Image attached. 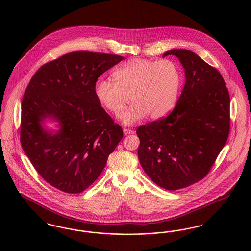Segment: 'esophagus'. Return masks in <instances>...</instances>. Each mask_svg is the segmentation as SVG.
<instances>
[{
    "label": "esophagus",
    "instance_id": "esophagus-1",
    "mask_svg": "<svg viewBox=\"0 0 251 251\" xmlns=\"http://www.w3.org/2000/svg\"><path fill=\"white\" fill-rule=\"evenodd\" d=\"M123 132L127 135V134H130V133H133L134 131H132V130H131V129H127V128H124L123 129Z\"/></svg>",
    "mask_w": 251,
    "mask_h": 251
}]
</instances>
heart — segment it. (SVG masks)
Returning <instances> with one entry per match:
<instances>
[{
  "mask_svg": "<svg viewBox=\"0 0 251 251\" xmlns=\"http://www.w3.org/2000/svg\"><path fill=\"white\" fill-rule=\"evenodd\" d=\"M114 82L97 81L94 94L101 106L120 115L128 102L133 103L120 117L127 125L149 116L165 118L175 107L182 83L179 65L170 59L129 60L113 73Z\"/></svg>",
  "mask_w": 251,
  "mask_h": 251,
  "instance_id": "b5f03b06",
  "label": "heart"
}]
</instances>
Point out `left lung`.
<instances>
[{
	"label": "left lung",
	"instance_id": "8db88e82",
	"mask_svg": "<svg viewBox=\"0 0 251 251\" xmlns=\"http://www.w3.org/2000/svg\"><path fill=\"white\" fill-rule=\"evenodd\" d=\"M185 70L176 106L165 118L139 126L138 158L144 171L166 190H178L209 173L229 133V95L215 68L193 51L168 50Z\"/></svg>",
	"mask_w": 251,
	"mask_h": 251
}]
</instances>
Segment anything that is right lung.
I'll return each instance as SVG.
<instances>
[{"instance_id": "right-lung-1", "label": "right lung", "mask_w": 251, "mask_h": 251, "mask_svg": "<svg viewBox=\"0 0 251 251\" xmlns=\"http://www.w3.org/2000/svg\"><path fill=\"white\" fill-rule=\"evenodd\" d=\"M121 60L117 54L70 52L40 67L26 87L21 144L37 173L60 191L87 189L123 137L94 94L98 78ZM48 116L60 122L54 135L42 128Z\"/></svg>"}]
</instances>
